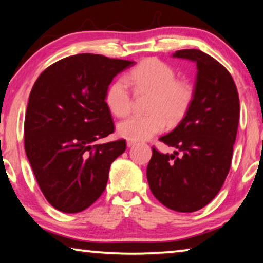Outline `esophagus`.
I'll return each instance as SVG.
<instances>
[{"label": "esophagus", "mask_w": 263, "mask_h": 263, "mask_svg": "<svg viewBox=\"0 0 263 263\" xmlns=\"http://www.w3.org/2000/svg\"><path fill=\"white\" fill-rule=\"evenodd\" d=\"M135 144H136L135 141H133V140H127V145H128V147H133V145H135Z\"/></svg>", "instance_id": "34e87169"}]
</instances>
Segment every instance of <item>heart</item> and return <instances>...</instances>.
I'll list each match as a JSON object with an SVG mask.
<instances>
[{
  "label": "heart",
  "instance_id": "b5f03b06",
  "mask_svg": "<svg viewBox=\"0 0 263 263\" xmlns=\"http://www.w3.org/2000/svg\"><path fill=\"white\" fill-rule=\"evenodd\" d=\"M128 82L136 92H148V114L135 115L118 124V133L124 139H151L187 114L194 100V87L187 80L176 79L173 68L159 59H147L129 71ZM107 108L116 118H124L132 110V94L124 79H118L107 88Z\"/></svg>",
  "mask_w": 263,
  "mask_h": 263
}]
</instances>
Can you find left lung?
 <instances>
[{"instance_id":"obj_1","label":"left lung","mask_w":263,"mask_h":263,"mask_svg":"<svg viewBox=\"0 0 263 263\" xmlns=\"http://www.w3.org/2000/svg\"><path fill=\"white\" fill-rule=\"evenodd\" d=\"M174 58L196 62L194 100L187 114L160 141L175 148L162 154L153 147L147 167L149 188L169 209L192 213L217 195L232 164L240 100L230 72L199 49L177 50Z\"/></svg>"}]
</instances>
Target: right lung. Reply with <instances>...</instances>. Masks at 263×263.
<instances>
[{
	"label": "right lung",
	"instance_id": "1",
	"mask_svg": "<svg viewBox=\"0 0 263 263\" xmlns=\"http://www.w3.org/2000/svg\"><path fill=\"white\" fill-rule=\"evenodd\" d=\"M134 61L98 54L68 56L44 69L30 91L24 116V149L39 187L52 207L79 213L107 185L112 161L126 140L96 144L114 133L106 91Z\"/></svg>",
	"mask_w": 263,
	"mask_h": 263
}]
</instances>
